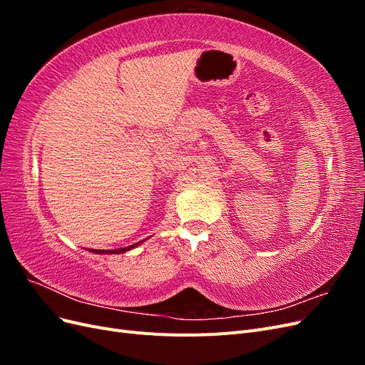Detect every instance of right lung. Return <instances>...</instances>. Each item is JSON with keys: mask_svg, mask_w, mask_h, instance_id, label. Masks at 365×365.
Returning <instances> with one entry per match:
<instances>
[{"mask_svg": "<svg viewBox=\"0 0 365 365\" xmlns=\"http://www.w3.org/2000/svg\"><path fill=\"white\" fill-rule=\"evenodd\" d=\"M137 245H140V242H137V244L134 245H129L126 248H118V250H93V252H97V254H118V252H126L132 248H135Z\"/></svg>", "mask_w": 365, "mask_h": 365, "instance_id": "right-lung-1", "label": "right lung"}]
</instances>
